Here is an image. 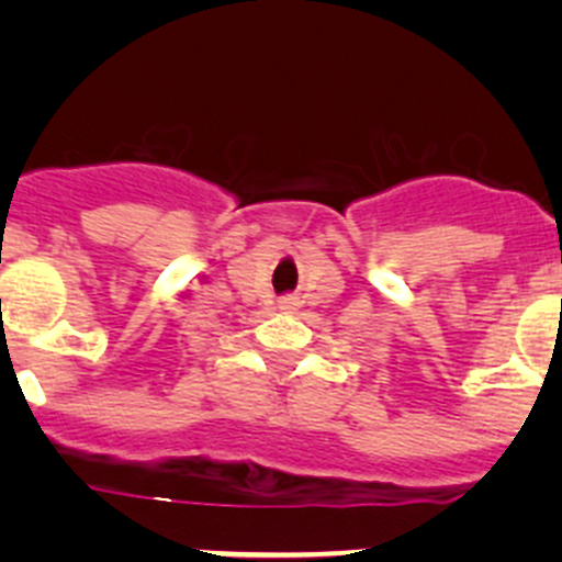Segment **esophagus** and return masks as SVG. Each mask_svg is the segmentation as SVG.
Masks as SVG:
<instances>
[{
    "label": "esophagus",
    "mask_w": 562,
    "mask_h": 562,
    "mask_svg": "<svg viewBox=\"0 0 562 562\" xmlns=\"http://www.w3.org/2000/svg\"><path fill=\"white\" fill-rule=\"evenodd\" d=\"M299 307V299L296 296H285L280 299V310H285V313H293V310Z\"/></svg>",
    "instance_id": "1"
}]
</instances>
